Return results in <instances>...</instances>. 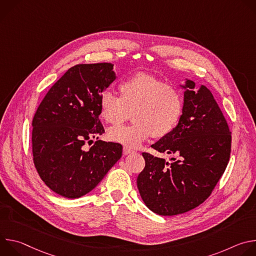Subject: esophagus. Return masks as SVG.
<instances>
[{"label":"esophagus","mask_w":256,"mask_h":256,"mask_svg":"<svg viewBox=\"0 0 256 256\" xmlns=\"http://www.w3.org/2000/svg\"><path fill=\"white\" fill-rule=\"evenodd\" d=\"M132 152H134V151L130 150V148H126V147L124 148V155H128V154H130V153H132Z\"/></svg>","instance_id":"34e87169"}]
</instances>
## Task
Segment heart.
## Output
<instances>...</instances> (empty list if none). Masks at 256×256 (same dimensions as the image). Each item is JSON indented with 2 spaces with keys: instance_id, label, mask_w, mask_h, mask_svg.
<instances>
[{
  "instance_id": "1",
  "label": "heart",
  "mask_w": 256,
  "mask_h": 256,
  "mask_svg": "<svg viewBox=\"0 0 256 256\" xmlns=\"http://www.w3.org/2000/svg\"><path fill=\"white\" fill-rule=\"evenodd\" d=\"M122 97L110 89L100 96V114L112 124L126 120L134 112V124L109 130L108 138L126 148H136L150 138L163 136L177 124L184 107L181 93L149 74L128 77L122 82Z\"/></svg>"
}]
</instances>
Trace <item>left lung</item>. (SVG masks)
<instances>
[{
	"label": "left lung",
	"instance_id": "8db88e82",
	"mask_svg": "<svg viewBox=\"0 0 256 256\" xmlns=\"http://www.w3.org/2000/svg\"><path fill=\"white\" fill-rule=\"evenodd\" d=\"M182 114L176 126L152 148L174 155L172 163L142 153L136 179L144 204L161 216L188 212L202 204L223 175L230 158L231 132L212 92L186 79Z\"/></svg>",
	"mask_w": 256,
	"mask_h": 256
}]
</instances>
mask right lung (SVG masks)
Segmentation results:
<instances>
[{
	"instance_id": "right-lung-1",
	"label": "right lung",
	"mask_w": 256,
	"mask_h": 256,
	"mask_svg": "<svg viewBox=\"0 0 256 256\" xmlns=\"http://www.w3.org/2000/svg\"><path fill=\"white\" fill-rule=\"evenodd\" d=\"M116 79L114 64H83L68 68L44 96L32 120L33 162L56 194L78 198L93 190L120 159L122 146L98 140L100 96ZM98 140L86 152V142Z\"/></svg>"
}]
</instances>
